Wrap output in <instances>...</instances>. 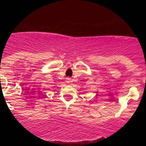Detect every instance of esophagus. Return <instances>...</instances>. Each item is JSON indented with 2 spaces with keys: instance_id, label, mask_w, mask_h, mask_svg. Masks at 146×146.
Returning <instances> with one entry per match:
<instances>
[{
  "instance_id": "obj_1",
  "label": "esophagus",
  "mask_w": 146,
  "mask_h": 146,
  "mask_svg": "<svg viewBox=\"0 0 146 146\" xmlns=\"http://www.w3.org/2000/svg\"><path fill=\"white\" fill-rule=\"evenodd\" d=\"M68 80H69H69H70V79H68Z\"/></svg>"
}]
</instances>
